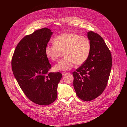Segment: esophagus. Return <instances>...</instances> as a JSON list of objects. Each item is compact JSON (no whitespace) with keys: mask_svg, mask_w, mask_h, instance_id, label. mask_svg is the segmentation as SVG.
<instances>
[{"mask_svg":"<svg viewBox=\"0 0 127 127\" xmlns=\"http://www.w3.org/2000/svg\"><path fill=\"white\" fill-rule=\"evenodd\" d=\"M66 74H67V72H62V74L63 76L65 75Z\"/></svg>","mask_w":127,"mask_h":127,"instance_id":"34e87169","label":"esophagus"}]
</instances>
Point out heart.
Listing matches in <instances>:
<instances>
[{"label":"heart","mask_w":127,"mask_h":127,"mask_svg":"<svg viewBox=\"0 0 127 127\" xmlns=\"http://www.w3.org/2000/svg\"><path fill=\"white\" fill-rule=\"evenodd\" d=\"M54 45H47L45 52L51 61L58 60L61 52L64 57L54 67L56 71H68L75 64L81 65L88 59L91 44L88 38L73 32L59 34L53 40Z\"/></svg>","instance_id":"b5f03b06"}]
</instances>
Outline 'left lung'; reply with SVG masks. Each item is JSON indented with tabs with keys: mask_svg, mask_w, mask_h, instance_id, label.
<instances>
[{
	"mask_svg": "<svg viewBox=\"0 0 127 127\" xmlns=\"http://www.w3.org/2000/svg\"><path fill=\"white\" fill-rule=\"evenodd\" d=\"M87 37L91 44L89 57L72 73L76 94L84 101L92 100L103 93L112 65L111 53L101 36L89 31Z\"/></svg>",
	"mask_w": 127,
	"mask_h": 127,
	"instance_id": "left-lung-1",
	"label": "left lung"
}]
</instances>
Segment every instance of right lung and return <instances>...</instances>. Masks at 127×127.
<instances>
[{"label": "right lung", "mask_w": 127, "mask_h": 127, "mask_svg": "<svg viewBox=\"0 0 127 127\" xmlns=\"http://www.w3.org/2000/svg\"><path fill=\"white\" fill-rule=\"evenodd\" d=\"M53 32L44 28L27 35L17 44L11 60L13 75L27 97L42 105L57 97L58 84L62 75L48 72L51 65L45 50Z\"/></svg>", "instance_id": "obj_1"}]
</instances>
